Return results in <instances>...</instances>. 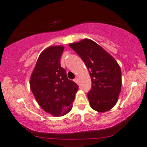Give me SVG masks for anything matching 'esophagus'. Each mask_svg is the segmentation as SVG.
Wrapping results in <instances>:
<instances>
[{
	"mask_svg": "<svg viewBox=\"0 0 147 147\" xmlns=\"http://www.w3.org/2000/svg\"><path fill=\"white\" fill-rule=\"evenodd\" d=\"M74 82H75V83L78 84V80H77V78H75V79H74Z\"/></svg>",
	"mask_w": 147,
	"mask_h": 147,
	"instance_id": "esophagus-1",
	"label": "esophagus"
}]
</instances>
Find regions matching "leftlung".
Returning a JSON list of instances; mask_svg holds the SVG:
<instances>
[{
  "label": "left lung",
  "instance_id": "8db88e82",
  "mask_svg": "<svg viewBox=\"0 0 147 147\" xmlns=\"http://www.w3.org/2000/svg\"><path fill=\"white\" fill-rule=\"evenodd\" d=\"M69 46L88 69L92 87L87 95L91 108L98 112L109 111L117 103L122 86V72L117 61L90 39L71 43Z\"/></svg>",
  "mask_w": 147,
  "mask_h": 147
}]
</instances>
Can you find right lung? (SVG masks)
I'll list each match as a JSON object with an SVG mask.
<instances>
[{"label": "right lung", "mask_w": 147, "mask_h": 147, "mask_svg": "<svg viewBox=\"0 0 147 147\" xmlns=\"http://www.w3.org/2000/svg\"><path fill=\"white\" fill-rule=\"evenodd\" d=\"M63 46L49 47L38 57L30 78V88L45 112L62 116L71 110L79 86L61 66Z\"/></svg>", "instance_id": "right-lung-1"}]
</instances>
